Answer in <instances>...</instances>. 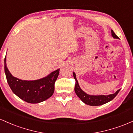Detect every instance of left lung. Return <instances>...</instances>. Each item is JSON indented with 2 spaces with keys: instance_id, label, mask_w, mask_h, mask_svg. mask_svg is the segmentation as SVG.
Returning a JSON list of instances; mask_svg holds the SVG:
<instances>
[{
  "instance_id": "left-lung-1",
  "label": "left lung",
  "mask_w": 133,
  "mask_h": 133,
  "mask_svg": "<svg viewBox=\"0 0 133 133\" xmlns=\"http://www.w3.org/2000/svg\"><path fill=\"white\" fill-rule=\"evenodd\" d=\"M111 34L112 36L114 38L119 39V37L114 33V32L112 30H111ZM73 75H74V77L76 81L75 86V92L76 94L80 98V100L87 105H91V106H98V105H103V104H106V103L110 102L114 99L121 90V89H119L114 94L107 95H89L82 90V89L78 84V80H77L75 72H73Z\"/></svg>"
}]
</instances>
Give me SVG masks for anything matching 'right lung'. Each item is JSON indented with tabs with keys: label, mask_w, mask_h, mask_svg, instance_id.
<instances>
[{
	"label": "right lung",
	"mask_w": 133,
	"mask_h": 133,
	"mask_svg": "<svg viewBox=\"0 0 133 133\" xmlns=\"http://www.w3.org/2000/svg\"><path fill=\"white\" fill-rule=\"evenodd\" d=\"M4 70L9 85L17 97L30 104H38L51 97L55 91V83L59 69L52 71L46 77L36 80H22L14 77L9 71L4 59Z\"/></svg>",
	"instance_id": "add662e5"
}]
</instances>
